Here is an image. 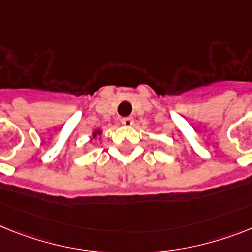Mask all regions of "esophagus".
Listing matches in <instances>:
<instances>
[{
	"mask_svg": "<svg viewBox=\"0 0 252 252\" xmlns=\"http://www.w3.org/2000/svg\"><path fill=\"white\" fill-rule=\"evenodd\" d=\"M133 122H134V120H133L132 116H126V118H122V124H124V126H132Z\"/></svg>",
	"mask_w": 252,
	"mask_h": 252,
	"instance_id": "1",
	"label": "esophagus"
}]
</instances>
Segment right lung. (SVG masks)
I'll return each instance as SVG.
<instances>
[{
	"label": "right lung",
	"instance_id": "obj_1",
	"mask_svg": "<svg viewBox=\"0 0 252 252\" xmlns=\"http://www.w3.org/2000/svg\"><path fill=\"white\" fill-rule=\"evenodd\" d=\"M98 133H100V132H94V137H96L97 134H98Z\"/></svg>",
	"mask_w": 252,
	"mask_h": 252
}]
</instances>
